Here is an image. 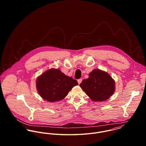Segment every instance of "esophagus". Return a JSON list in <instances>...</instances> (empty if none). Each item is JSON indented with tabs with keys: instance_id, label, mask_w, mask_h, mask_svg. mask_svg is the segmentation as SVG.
Returning a JSON list of instances; mask_svg holds the SVG:
<instances>
[{
	"instance_id": "esophagus-1",
	"label": "esophagus",
	"mask_w": 146,
	"mask_h": 146,
	"mask_svg": "<svg viewBox=\"0 0 146 146\" xmlns=\"http://www.w3.org/2000/svg\"><path fill=\"white\" fill-rule=\"evenodd\" d=\"M82 79H78V84H80L82 82Z\"/></svg>"
}]
</instances>
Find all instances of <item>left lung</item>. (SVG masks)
Instances as JSON below:
<instances>
[{
  "instance_id": "left-lung-1",
  "label": "left lung",
  "mask_w": 146,
  "mask_h": 146,
  "mask_svg": "<svg viewBox=\"0 0 146 146\" xmlns=\"http://www.w3.org/2000/svg\"><path fill=\"white\" fill-rule=\"evenodd\" d=\"M80 86L93 101L102 102L108 100L115 90V81L106 72L93 70L89 78L83 80Z\"/></svg>"
}]
</instances>
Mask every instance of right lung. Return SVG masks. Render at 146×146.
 Here are the masks:
<instances>
[{"label":"right lung","mask_w":146,"mask_h":146,"mask_svg":"<svg viewBox=\"0 0 146 146\" xmlns=\"http://www.w3.org/2000/svg\"><path fill=\"white\" fill-rule=\"evenodd\" d=\"M36 85L39 95L44 100L54 102L65 98L78 83L76 80L66 76L61 70L51 68L38 78Z\"/></svg>","instance_id":"1"}]
</instances>
